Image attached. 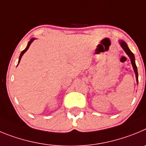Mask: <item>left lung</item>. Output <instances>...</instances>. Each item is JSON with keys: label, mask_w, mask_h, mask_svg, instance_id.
I'll return each mask as SVG.
<instances>
[{"label": "left lung", "mask_w": 146, "mask_h": 146, "mask_svg": "<svg viewBox=\"0 0 146 146\" xmlns=\"http://www.w3.org/2000/svg\"><path fill=\"white\" fill-rule=\"evenodd\" d=\"M120 44H121V46L122 48H123V49L125 51V52L127 53V54L128 55L129 57V58H130L132 67H133V69H134V70H135V75H136V78H137V81L138 82V73H137V66H136V64H135V56H134L133 53H132V52H131L130 50H129V48H128V46H127V44H126L125 42L123 41V40H121Z\"/></svg>", "instance_id": "left-lung-1"}]
</instances>
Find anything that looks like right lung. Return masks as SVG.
<instances>
[{
	"label": "right lung",
	"mask_w": 146,
	"mask_h": 146,
	"mask_svg": "<svg viewBox=\"0 0 146 146\" xmlns=\"http://www.w3.org/2000/svg\"><path fill=\"white\" fill-rule=\"evenodd\" d=\"M34 39H35V38H32V39H31V40H30V41H29L28 44H27V47H26V48H25V50H23V51H22V53L20 54V56H19V62H18V64H19V62H20V60H21V58H22V55L24 54V53H25V52L26 51H27V49H28V48H29V47H30V46H31V43H32V42L33 41V40H34Z\"/></svg>",
	"instance_id": "obj_1"
}]
</instances>
